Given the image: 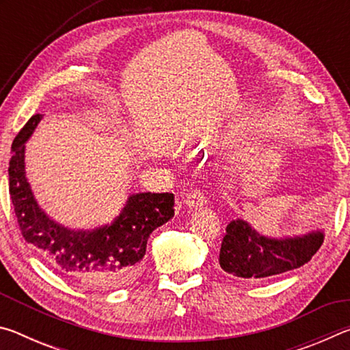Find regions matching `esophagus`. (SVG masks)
<instances>
[{"label":"esophagus","mask_w":350,"mask_h":350,"mask_svg":"<svg viewBox=\"0 0 350 350\" xmlns=\"http://www.w3.org/2000/svg\"><path fill=\"white\" fill-rule=\"evenodd\" d=\"M183 205L187 206L188 210H193V208H200V206H204L206 204V199L205 196L198 189H193V191H189L187 194V198L183 199Z\"/></svg>","instance_id":"34e87169"}]
</instances>
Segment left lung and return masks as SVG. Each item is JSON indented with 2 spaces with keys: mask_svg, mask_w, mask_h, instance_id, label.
Instances as JSON below:
<instances>
[{
  "mask_svg": "<svg viewBox=\"0 0 350 350\" xmlns=\"http://www.w3.org/2000/svg\"><path fill=\"white\" fill-rule=\"evenodd\" d=\"M324 242L321 230L293 238H269L236 219L227 225L219 265L228 275L256 282L267 281L309 262Z\"/></svg>",
  "mask_w": 350,
  "mask_h": 350,
  "instance_id": "1",
  "label": "left lung"
}]
</instances>
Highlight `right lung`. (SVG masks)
I'll list each match as a JSON object with an SVG mask.
<instances>
[{
	"instance_id": "obj_1",
	"label": "right lung",
	"mask_w": 350,
	"mask_h": 350,
	"mask_svg": "<svg viewBox=\"0 0 350 350\" xmlns=\"http://www.w3.org/2000/svg\"><path fill=\"white\" fill-rule=\"evenodd\" d=\"M43 116L35 114L12 144L9 193L23 238L60 273L94 290L128 286L140 275L150 234L174 216L173 193H137L111 224L69 230L40 208L26 179L25 144Z\"/></svg>"
}]
</instances>
